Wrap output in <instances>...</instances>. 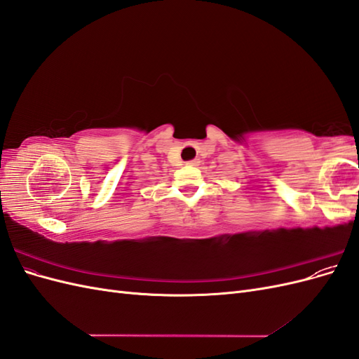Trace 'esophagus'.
<instances>
[{
	"mask_svg": "<svg viewBox=\"0 0 359 359\" xmlns=\"http://www.w3.org/2000/svg\"><path fill=\"white\" fill-rule=\"evenodd\" d=\"M199 163H201V161H199V158H194V160H190V161H187V165H189V166H198Z\"/></svg>",
	"mask_w": 359,
	"mask_h": 359,
	"instance_id": "esophagus-1",
	"label": "esophagus"
}]
</instances>
